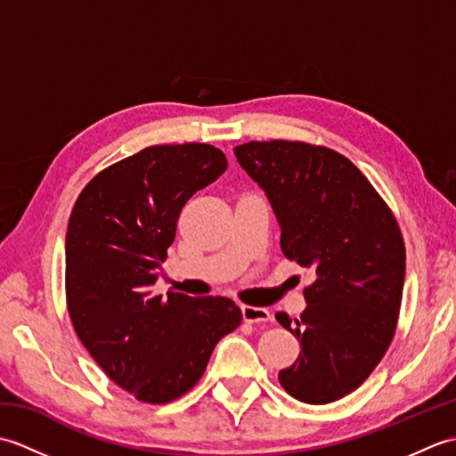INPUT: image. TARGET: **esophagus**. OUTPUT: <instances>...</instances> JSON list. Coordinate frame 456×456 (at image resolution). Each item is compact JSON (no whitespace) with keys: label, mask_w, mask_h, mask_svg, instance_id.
<instances>
[{"label":"esophagus","mask_w":456,"mask_h":456,"mask_svg":"<svg viewBox=\"0 0 456 456\" xmlns=\"http://www.w3.org/2000/svg\"><path fill=\"white\" fill-rule=\"evenodd\" d=\"M240 312H243V319L247 323H265L273 319L270 312L266 307H255V305H243L240 307Z\"/></svg>","instance_id":"obj_1"}]
</instances>
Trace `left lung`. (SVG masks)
<instances>
[{"label":"left lung","mask_w":456,"mask_h":456,"mask_svg":"<svg viewBox=\"0 0 456 456\" xmlns=\"http://www.w3.org/2000/svg\"><path fill=\"white\" fill-rule=\"evenodd\" d=\"M235 157L265 190L282 253L312 268L305 309L278 323L302 345L278 380L296 400L322 405L361 386L388 351L398 323L405 247L390 208L354 164L297 141H253Z\"/></svg>","instance_id":"8db88e82"}]
</instances>
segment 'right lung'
<instances>
[{
  "mask_svg": "<svg viewBox=\"0 0 456 456\" xmlns=\"http://www.w3.org/2000/svg\"><path fill=\"white\" fill-rule=\"evenodd\" d=\"M225 168L211 144H157L102 170L70 213L68 314L102 370L141 402L186 394L243 319L229 297L154 292L183 203Z\"/></svg>",
  "mask_w": 456,
  "mask_h": 456,
  "instance_id": "add662e5",
  "label": "right lung"
}]
</instances>
